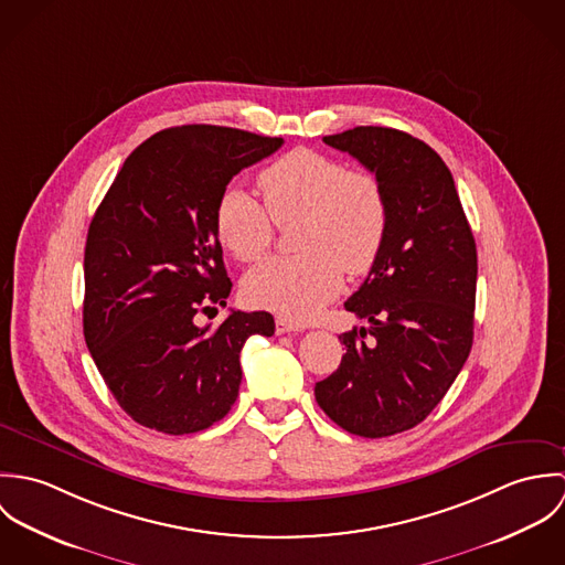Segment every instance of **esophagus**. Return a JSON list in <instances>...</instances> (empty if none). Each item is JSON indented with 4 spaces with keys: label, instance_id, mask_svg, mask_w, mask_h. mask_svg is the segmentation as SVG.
<instances>
[{
    "label": "esophagus",
    "instance_id": "34e87169",
    "mask_svg": "<svg viewBox=\"0 0 565 565\" xmlns=\"http://www.w3.org/2000/svg\"><path fill=\"white\" fill-rule=\"evenodd\" d=\"M302 330H305V326H300V323L289 322V320H282V318L276 320V332H278V334H285V332H302Z\"/></svg>",
    "mask_w": 565,
    "mask_h": 565
}]
</instances>
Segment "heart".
<instances>
[{"label":"heart","mask_w":565,"mask_h":565,"mask_svg":"<svg viewBox=\"0 0 565 565\" xmlns=\"http://www.w3.org/2000/svg\"><path fill=\"white\" fill-rule=\"evenodd\" d=\"M265 209L242 186H228L215 206V233L242 263L265 256L276 226H294V256L269 258L243 280L256 309L307 322L341 287L343 271L365 274L390 228V202L381 180L348 169L334 157L294 150L258 175Z\"/></svg>","instance_id":"obj_1"}]
</instances>
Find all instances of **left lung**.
Wrapping results in <instances>:
<instances>
[{"mask_svg":"<svg viewBox=\"0 0 565 565\" xmlns=\"http://www.w3.org/2000/svg\"><path fill=\"white\" fill-rule=\"evenodd\" d=\"M381 180L387 239L343 305L370 328L339 334L345 354L316 385L343 430L390 437L426 419L461 372L475 337L477 243L441 157L403 130L359 126L323 137Z\"/></svg>","mask_w":565,"mask_h":565,"instance_id":"obj_1","label":"left lung"}]
</instances>
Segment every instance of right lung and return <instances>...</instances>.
<instances>
[{
    "label": "right lung",
    "mask_w": 565,
    "mask_h": 565,
    "mask_svg": "<svg viewBox=\"0 0 565 565\" xmlns=\"http://www.w3.org/2000/svg\"><path fill=\"white\" fill-rule=\"evenodd\" d=\"M285 141L222 126H175L143 141L97 206L84 247V339L119 406L141 426L189 435L239 396L243 343L271 337L267 311L226 307L231 278L215 206L233 175Z\"/></svg>",
    "instance_id": "1"
}]
</instances>
